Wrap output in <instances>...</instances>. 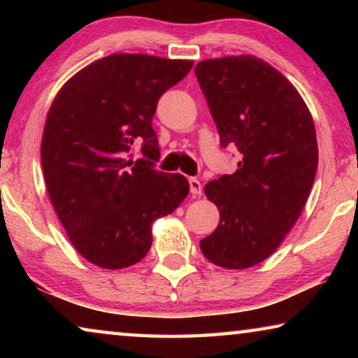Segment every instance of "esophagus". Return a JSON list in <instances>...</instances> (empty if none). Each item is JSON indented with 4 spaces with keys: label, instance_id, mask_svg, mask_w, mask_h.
Instances as JSON below:
<instances>
[{
    "label": "esophagus",
    "instance_id": "obj_1",
    "mask_svg": "<svg viewBox=\"0 0 358 358\" xmlns=\"http://www.w3.org/2000/svg\"><path fill=\"white\" fill-rule=\"evenodd\" d=\"M189 189L192 196H202V183L197 178H189Z\"/></svg>",
    "mask_w": 358,
    "mask_h": 358
}]
</instances>
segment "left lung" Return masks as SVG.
Here are the masks:
<instances>
[{"mask_svg": "<svg viewBox=\"0 0 358 358\" xmlns=\"http://www.w3.org/2000/svg\"><path fill=\"white\" fill-rule=\"evenodd\" d=\"M194 71L221 145L241 155L232 175L205 185L220 224L201 240V250L222 268H250L276 251L310 197L319 159L316 128L296 88L264 59H203Z\"/></svg>", "mask_w": 358, "mask_h": 358, "instance_id": "obj_1", "label": "left lung"}]
</instances>
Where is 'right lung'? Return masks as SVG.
<instances>
[{"label": "right lung", "mask_w": 358, "mask_h": 358, "mask_svg": "<svg viewBox=\"0 0 358 358\" xmlns=\"http://www.w3.org/2000/svg\"><path fill=\"white\" fill-rule=\"evenodd\" d=\"M192 59L115 53L66 82L48 108L41 142L45 187L72 246L106 270L142 260L151 226L189 194L180 173L153 169L159 157L151 126L162 93ZM143 141L145 160L127 157Z\"/></svg>", "instance_id": "1"}]
</instances>
